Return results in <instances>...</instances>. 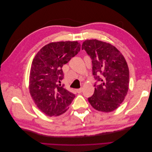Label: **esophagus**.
I'll use <instances>...</instances> for the list:
<instances>
[{
	"label": "esophagus",
	"mask_w": 152,
	"mask_h": 152,
	"mask_svg": "<svg viewBox=\"0 0 152 152\" xmlns=\"http://www.w3.org/2000/svg\"><path fill=\"white\" fill-rule=\"evenodd\" d=\"M82 91V88H80V89H77V92L78 93H81Z\"/></svg>",
	"instance_id": "1"
}]
</instances>
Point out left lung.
Returning a JSON list of instances; mask_svg holds the SVG:
<instances>
[{"label":"left lung","mask_w":152,"mask_h":152,"mask_svg":"<svg viewBox=\"0 0 152 152\" xmlns=\"http://www.w3.org/2000/svg\"><path fill=\"white\" fill-rule=\"evenodd\" d=\"M82 49L92 59L93 75L96 80L89 102L98 111H113L123 102L129 89V72L125 58L112 44L96 39L85 40ZM97 81L99 85L96 84Z\"/></svg>","instance_id":"1"}]
</instances>
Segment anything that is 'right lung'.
I'll return each instance as SVG.
<instances>
[{
	"instance_id": "right-lung-1",
	"label": "right lung",
	"mask_w": 152,
	"mask_h": 152,
	"mask_svg": "<svg viewBox=\"0 0 152 152\" xmlns=\"http://www.w3.org/2000/svg\"><path fill=\"white\" fill-rule=\"evenodd\" d=\"M77 41L51 42L37 53L31 63L29 89L41 112L49 117L66 112L75 94L64 88L62 67L80 51Z\"/></svg>"
}]
</instances>
